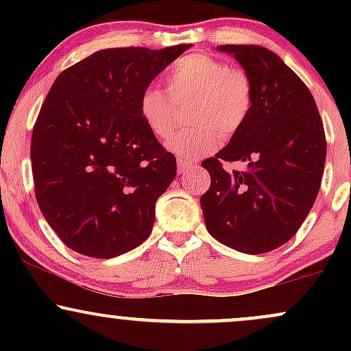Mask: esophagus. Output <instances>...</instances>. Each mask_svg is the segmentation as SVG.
<instances>
[{
	"label": "esophagus",
	"instance_id": "obj_1",
	"mask_svg": "<svg viewBox=\"0 0 351 351\" xmlns=\"http://www.w3.org/2000/svg\"><path fill=\"white\" fill-rule=\"evenodd\" d=\"M178 173L180 175H183V173H188V171H191V170H195L196 168V165L195 163H191V162H186V160L184 158H178Z\"/></svg>",
	"mask_w": 351,
	"mask_h": 351
}]
</instances>
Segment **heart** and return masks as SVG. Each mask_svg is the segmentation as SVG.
<instances>
[{
  "instance_id": "obj_1",
  "label": "heart",
  "mask_w": 351,
  "mask_h": 351,
  "mask_svg": "<svg viewBox=\"0 0 351 351\" xmlns=\"http://www.w3.org/2000/svg\"><path fill=\"white\" fill-rule=\"evenodd\" d=\"M167 92L147 87L138 100L140 117L158 138L171 134L178 107L188 106V122L195 123L168 138V150L180 158L196 160L219 147L223 136L243 128L254 102L252 82L241 69L203 52L183 56L165 75Z\"/></svg>"
}]
</instances>
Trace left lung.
<instances>
[{
  "label": "left lung",
  "instance_id": "obj_1",
  "mask_svg": "<svg viewBox=\"0 0 351 351\" xmlns=\"http://www.w3.org/2000/svg\"><path fill=\"white\" fill-rule=\"evenodd\" d=\"M252 82L251 114L203 167L211 186L201 196L204 224L215 239L245 254H263L292 239L312 209L324 175L327 142L308 87L263 46L226 44ZM224 161H247L228 173Z\"/></svg>",
  "mask_w": 351,
  "mask_h": 351
}]
</instances>
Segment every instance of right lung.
Returning <instances> with one entry per match:
<instances>
[{
    "label": "right lung",
    "instance_id": "obj_1",
    "mask_svg": "<svg viewBox=\"0 0 351 351\" xmlns=\"http://www.w3.org/2000/svg\"><path fill=\"white\" fill-rule=\"evenodd\" d=\"M188 47L102 49L52 84L31 138L34 193L72 251L110 259L150 236L176 160L147 128L138 100Z\"/></svg>",
    "mask_w": 351,
    "mask_h": 351
}]
</instances>
